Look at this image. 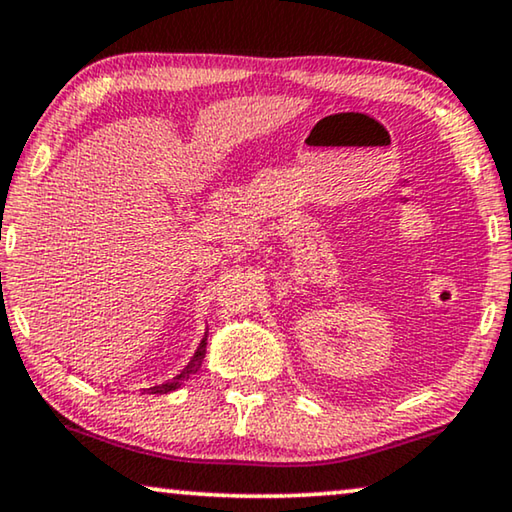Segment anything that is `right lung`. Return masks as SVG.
<instances>
[{"mask_svg": "<svg viewBox=\"0 0 512 512\" xmlns=\"http://www.w3.org/2000/svg\"><path fill=\"white\" fill-rule=\"evenodd\" d=\"M206 338H208V331H204V338H201L197 350H194V355L190 357V362H187L181 371L176 373L174 378L164 380V383H157V385H150V387H143V394H169L178 390V387L185 385L187 380L192 376H197L201 364H204V357H206Z\"/></svg>", "mask_w": 512, "mask_h": 512, "instance_id": "add662e5", "label": "right lung"}]
</instances>
